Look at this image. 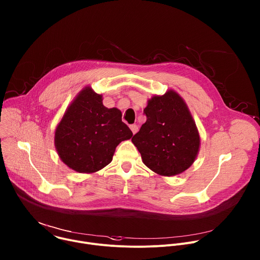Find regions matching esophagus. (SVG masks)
Segmentation results:
<instances>
[{"mask_svg": "<svg viewBox=\"0 0 260 260\" xmlns=\"http://www.w3.org/2000/svg\"><path fill=\"white\" fill-rule=\"evenodd\" d=\"M129 128L132 129L133 134L135 135V134L138 132V128H139V127H138V125H137V124H131V125H129Z\"/></svg>", "mask_w": 260, "mask_h": 260, "instance_id": "obj_1", "label": "esophagus"}]
</instances>
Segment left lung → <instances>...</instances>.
<instances>
[{
  "label": "left lung",
  "instance_id": "1",
  "mask_svg": "<svg viewBox=\"0 0 260 260\" xmlns=\"http://www.w3.org/2000/svg\"><path fill=\"white\" fill-rule=\"evenodd\" d=\"M144 113L147 120L132 139L144 164L160 176L182 174L193 164L200 148L199 133L187 104L169 90L163 96H153Z\"/></svg>",
  "mask_w": 260,
  "mask_h": 260
}]
</instances>
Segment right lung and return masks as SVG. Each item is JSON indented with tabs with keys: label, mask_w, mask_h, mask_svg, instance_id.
<instances>
[{
	"label": "right lung",
	"mask_w": 260,
	"mask_h": 260,
	"mask_svg": "<svg viewBox=\"0 0 260 260\" xmlns=\"http://www.w3.org/2000/svg\"><path fill=\"white\" fill-rule=\"evenodd\" d=\"M90 86L79 92L55 132L61 160L80 174L96 172L112 161L117 145L133 137L117 108H107Z\"/></svg>",
	"instance_id": "obj_1"
}]
</instances>
